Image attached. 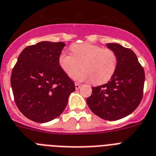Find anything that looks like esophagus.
Instances as JSON below:
<instances>
[{"mask_svg":"<svg viewBox=\"0 0 156 156\" xmlns=\"http://www.w3.org/2000/svg\"><path fill=\"white\" fill-rule=\"evenodd\" d=\"M81 86H82V85L79 84V83H77V82H76V83H75V89H76V90H78V89H80Z\"/></svg>","mask_w":156,"mask_h":156,"instance_id":"obj_1","label":"esophagus"}]
</instances>
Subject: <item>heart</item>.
<instances>
[{"instance_id":"1","label":"heart","mask_w":156,"mask_h":156,"mask_svg":"<svg viewBox=\"0 0 156 156\" xmlns=\"http://www.w3.org/2000/svg\"><path fill=\"white\" fill-rule=\"evenodd\" d=\"M72 54L62 51L58 56V63L63 71L70 76L79 69L83 70L73 75L78 81H90L95 85L105 83L111 79L117 68L118 58L112 50L91 44H74Z\"/></svg>"}]
</instances>
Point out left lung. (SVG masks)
Returning a JSON list of instances; mask_svg holds the SVG:
<instances>
[{"instance_id":"left-lung-1","label":"left lung","mask_w":156,"mask_h":156,"mask_svg":"<svg viewBox=\"0 0 156 156\" xmlns=\"http://www.w3.org/2000/svg\"><path fill=\"white\" fill-rule=\"evenodd\" d=\"M106 46L117 55V68L106 84L92 87V94L86 102L101 118L116 120L129 116L140 105L145 74L132 50L115 43Z\"/></svg>"}]
</instances>
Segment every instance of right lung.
I'll return each instance as SVG.
<instances>
[{
  "instance_id": "add662e5",
  "label": "right lung",
  "mask_w": 156,
  "mask_h": 156,
  "mask_svg": "<svg viewBox=\"0 0 156 156\" xmlns=\"http://www.w3.org/2000/svg\"><path fill=\"white\" fill-rule=\"evenodd\" d=\"M66 44L42 41L22 51L11 75L14 100L27 118L46 123L64 111L75 90L74 82L58 63Z\"/></svg>"
}]
</instances>
